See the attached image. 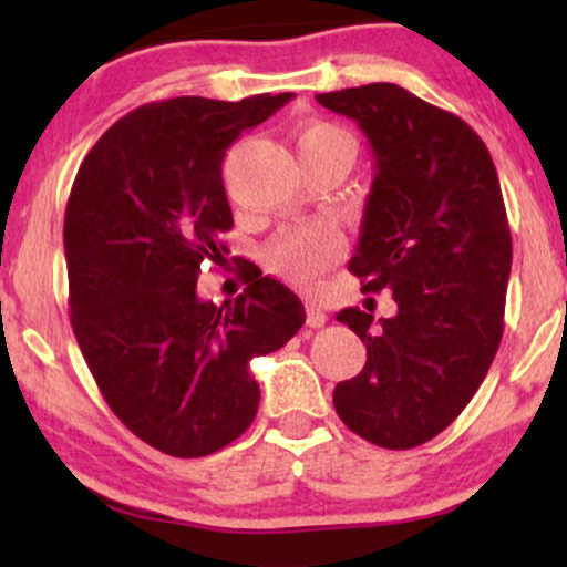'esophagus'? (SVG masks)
Wrapping results in <instances>:
<instances>
[{
  "label": "esophagus",
  "instance_id": "34e87169",
  "mask_svg": "<svg viewBox=\"0 0 567 567\" xmlns=\"http://www.w3.org/2000/svg\"><path fill=\"white\" fill-rule=\"evenodd\" d=\"M324 322H328V315H324L320 303L306 306V324H309V328H322Z\"/></svg>",
  "mask_w": 567,
  "mask_h": 567
}]
</instances>
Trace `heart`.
Instances as JSON below:
<instances>
[{
  "label": "heart",
  "mask_w": 567,
  "mask_h": 567,
  "mask_svg": "<svg viewBox=\"0 0 567 567\" xmlns=\"http://www.w3.org/2000/svg\"><path fill=\"white\" fill-rule=\"evenodd\" d=\"M298 157L306 171L320 165H343L349 171L357 159V141L336 122H306L296 133ZM338 237L328 226H301L285 231L266 250V264L279 277L296 285H311L336 261Z\"/></svg>",
  "instance_id": "b5f03b06"
}]
</instances>
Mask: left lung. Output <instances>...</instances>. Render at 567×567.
Segmentation results:
<instances>
[{
	"mask_svg": "<svg viewBox=\"0 0 567 567\" xmlns=\"http://www.w3.org/2000/svg\"><path fill=\"white\" fill-rule=\"evenodd\" d=\"M368 135L375 175L349 271L392 290L394 317L343 309L368 362L338 419L389 451L437 437L487 375L504 333L512 231L491 152L461 116L389 82L317 95ZM373 301V298H370Z\"/></svg>",
	"mask_w": 567,
	"mask_h": 567,
	"instance_id": "8db88e82",
	"label": "left lung"
}]
</instances>
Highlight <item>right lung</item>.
I'll return each instance as SVG.
<instances>
[{
  "label": "right lung",
  "mask_w": 567,
  "mask_h": 567,
  "mask_svg": "<svg viewBox=\"0 0 567 567\" xmlns=\"http://www.w3.org/2000/svg\"><path fill=\"white\" fill-rule=\"evenodd\" d=\"M292 93L210 101L184 95L135 109L90 148L63 220L71 328L103 400L135 437L175 458L234 442L258 413L252 357L290 341L303 303L271 277L234 301L197 296L224 261L226 148Z\"/></svg>",
  "instance_id": "1"
}]
</instances>
